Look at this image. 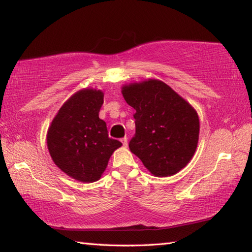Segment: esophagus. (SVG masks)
Listing matches in <instances>:
<instances>
[{"instance_id": "esophagus-1", "label": "esophagus", "mask_w": 252, "mask_h": 252, "mask_svg": "<svg viewBox=\"0 0 252 252\" xmlns=\"http://www.w3.org/2000/svg\"><path fill=\"white\" fill-rule=\"evenodd\" d=\"M122 143H123V145L126 147L127 146V137H123L122 138Z\"/></svg>"}]
</instances>
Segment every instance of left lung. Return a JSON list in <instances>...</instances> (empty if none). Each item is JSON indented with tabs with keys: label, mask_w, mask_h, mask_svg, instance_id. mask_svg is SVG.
Returning a JSON list of instances; mask_svg holds the SVG:
<instances>
[{
	"label": "left lung",
	"mask_w": 252,
	"mask_h": 252,
	"mask_svg": "<svg viewBox=\"0 0 252 252\" xmlns=\"http://www.w3.org/2000/svg\"><path fill=\"white\" fill-rule=\"evenodd\" d=\"M122 93L136 110L131 153L155 176L176 174L195 153L200 131L196 111L159 80L125 86Z\"/></svg>",
	"instance_id": "obj_1"
}]
</instances>
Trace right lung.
I'll return each mask as SVG.
<instances>
[{"label":"right lung","mask_w":252,"mask_h":252,"mask_svg":"<svg viewBox=\"0 0 252 252\" xmlns=\"http://www.w3.org/2000/svg\"><path fill=\"white\" fill-rule=\"evenodd\" d=\"M102 102L100 90H80L64 102L48 130L53 162L81 182L100 179L111 154L122 146L109 137L106 123L98 116Z\"/></svg>","instance_id":"right-lung-1"}]
</instances>
